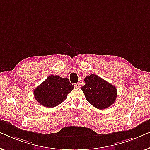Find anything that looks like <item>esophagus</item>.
<instances>
[{
	"instance_id": "34e87169",
	"label": "esophagus",
	"mask_w": 150,
	"mask_h": 150,
	"mask_svg": "<svg viewBox=\"0 0 150 150\" xmlns=\"http://www.w3.org/2000/svg\"><path fill=\"white\" fill-rule=\"evenodd\" d=\"M74 86H75V88H79V87H80V83L79 82V83H75V84H74Z\"/></svg>"
}]
</instances>
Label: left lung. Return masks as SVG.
Segmentation results:
<instances>
[{
  "label": "left lung",
  "instance_id": "left-lung-1",
  "mask_svg": "<svg viewBox=\"0 0 150 150\" xmlns=\"http://www.w3.org/2000/svg\"><path fill=\"white\" fill-rule=\"evenodd\" d=\"M84 81L86 84L81 90L86 100L94 107L105 109L114 103L117 98V89L114 86L94 74L86 77Z\"/></svg>",
  "mask_w": 150,
  "mask_h": 150
}]
</instances>
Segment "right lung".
<instances>
[{"label":"right lung","instance_id":"obj_1","mask_svg":"<svg viewBox=\"0 0 150 150\" xmlns=\"http://www.w3.org/2000/svg\"><path fill=\"white\" fill-rule=\"evenodd\" d=\"M73 88L68 78L50 75L35 88L34 95L39 104L50 108L62 103Z\"/></svg>","mask_w":150,"mask_h":150}]
</instances>
